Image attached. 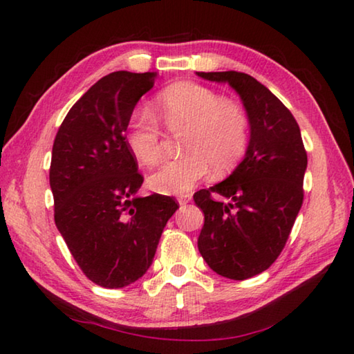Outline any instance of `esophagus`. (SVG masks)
<instances>
[{
    "instance_id": "34e87169",
    "label": "esophagus",
    "mask_w": 354,
    "mask_h": 354,
    "mask_svg": "<svg viewBox=\"0 0 354 354\" xmlns=\"http://www.w3.org/2000/svg\"><path fill=\"white\" fill-rule=\"evenodd\" d=\"M190 200H192V196H190V195H184V196H179V198H178L179 205H181V206L187 205V203H190Z\"/></svg>"
}]
</instances>
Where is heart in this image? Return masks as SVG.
Listing matches in <instances>:
<instances>
[{
  "instance_id": "b5f03b06",
  "label": "heart",
  "mask_w": 354,
  "mask_h": 354,
  "mask_svg": "<svg viewBox=\"0 0 354 354\" xmlns=\"http://www.w3.org/2000/svg\"><path fill=\"white\" fill-rule=\"evenodd\" d=\"M156 113L173 134H185L176 160L165 162L148 178L149 187L164 195H183L200 179L234 169L247 151L248 117L234 101L221 100L211 88L195 82H176L154 101ZM127 145L140 164L151 167L162 158V131L149 112H134L129 118Z\"/></svg>"
}]
</instances>
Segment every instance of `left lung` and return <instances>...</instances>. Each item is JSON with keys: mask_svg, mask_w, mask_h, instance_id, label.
<instances>
[{"mask_svg": "<svg viewBox=\"0 0 354 354\" xmlns=\"http://www.w3.org/2000/svg\"><path fill=\"white\" fill-rule=\"evenodd\" d=\"M196 75L227 84L241 97L250 123L242 162L225 181L194 195L205 214L198 250L220 277L248 279L267 270L289 239L303 205L308 156L290 111L253 76Z\"/></svg>", "mask_w": 354, "mask_h": 354, "instance_id": "1", "label": "left lung"}]
</instances>
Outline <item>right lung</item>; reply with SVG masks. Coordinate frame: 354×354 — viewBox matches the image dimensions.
I'll return each mask as SVG.
<instances>
[{"instance_id":"obj_1","label":"right lung","mask_w":354,"mask_h":354,"mask_svg":"<svg viewBox=\"0 0 354 354\" xmlns=\"http://www.w3.org/2000/svg\"><path fill=\"white\" fill-rule=\"evenodd\" d=\"M156 77V71L101 77L71 107L53 145L56 226L84 274L106 289L147 273L179 207L171 196L137 195L143 176L124 140L134 107Z\"/></svg>"}]
</instances>
